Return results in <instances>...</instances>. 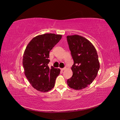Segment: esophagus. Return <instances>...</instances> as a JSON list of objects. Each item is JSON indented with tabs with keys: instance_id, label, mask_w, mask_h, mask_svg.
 Instances as JSON below:
<instances>
[{
	"instance_id": "34e87169",
	"label": "esophagus",
	"mask_w": 120,
	"mask_h": 120,
	"mask_svg": "<svg viewBox=\"0 0 120 120\" xmlns=\"http://www.w3.org/2000/svg\"><path fill=\"white\" fill-rule=\"evenodd\" d=\"M66 69V68H60V70L61 71H64V70H65Z\"/></svg>"
}]
</instances>
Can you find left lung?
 Returning a JSON list of instances; mask_svg holds the SVG:
<instances>
[{
  "mask_svg": "<svg viewBox=\"0 0 120 120\" xmlns=\"http://www.w3.org/2000/svg\"><path fill=\"white\" fill-rule=\"evenodd\" d=\"M74 63L72 75L67 81L68 86L76 90L86 88L96 78L100 69L97 50L89 40L79 35L67 37Z\"/></svg>",
  "mask_w": 120,
  "mask_h": 120,
  "instance_id": "1",
  "label": "left lung"
}]
</instances>
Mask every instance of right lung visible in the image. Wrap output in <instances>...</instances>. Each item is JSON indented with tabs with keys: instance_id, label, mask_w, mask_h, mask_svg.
<instances>
[{
	"instance_id": "1",
	"label": "right lung",
	"mask_w": 120,
	"mask_h": 120,
	"mask_svg": "<svg viewBox=\"0 0 120 120\" xmlns=\"http://www.w3.org/2000/svg\"><path fill=\"white\" fill-rule=\"evenodd\" d=\"M62 35L45 34L32 38L28 43L23 56L24 74L32 87L38 91L47 92L54 86L60 69L48 64L49 52L61 39Z\"/></svg>"
}]
</instances>
